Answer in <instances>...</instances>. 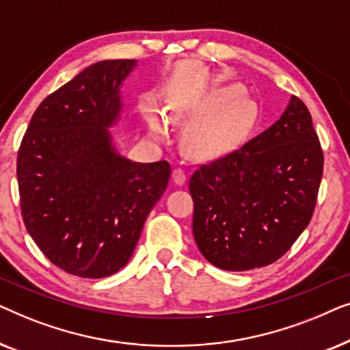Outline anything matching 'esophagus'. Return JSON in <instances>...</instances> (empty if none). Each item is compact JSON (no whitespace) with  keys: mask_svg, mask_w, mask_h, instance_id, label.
Wrapping results in <instances>:
<instances>
[{"mask_svg":"<svg viewBox=\"0 0 350 350\" xmlns=\"http://www.w3.org/2000/svg\"><path fill=\"white\" fill-rule=\"evenodd\" d=\"M172 180H174L175 185H185L186 181V174L183 169H174L172 172Z\"/></svg>","mask_w":350,"mask_h":350,"instance_id":"esophagus-1","label":"esophagus"}]
</instances>
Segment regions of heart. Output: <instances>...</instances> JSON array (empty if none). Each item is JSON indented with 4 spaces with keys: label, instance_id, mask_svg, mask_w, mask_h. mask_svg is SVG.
Returning a JSON list of instances; mask_svg holds the SVG:
<instances>
[{
    "label": "heart",
    "instance_id": "b5f03b06",
    "mask_svg": "<svg viewBox=\"0 0 350 350\" xmlns=\"http://www.w3.org/2000/svg\"><path fill=\"white\" fill-rule=\"evenodd\" d=\"M205 120L189 132V146L200 156H221L241 145L258 119L256 103L243 95L242 85L228 84L204 95L178 118ZM148 131L157 140L164 137V126L156 114L146 116Z\"/></svg>",
    "mask_w": 350,
    "mask_h": 350
}]
</instances>
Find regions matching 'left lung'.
Returning <instances> with one entry per match:
<instances>
[{"mask_svg": "<svg viewBox=\"0 0 350 350\" xmlns=\"http://www.w3.org/2000/svg\"><path fill=\"white\" fill-rule=\"evenodd\" d=\"M322 174L312 118L291 97L267 131L191 176L193 234L200 253L224 271L277 261L308 228Z\"/></svg>", "mask_w": 350, "mask_h": 350, "instance_id": "1", "label": "left lung"}]
</instances>
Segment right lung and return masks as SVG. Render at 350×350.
Instances as JSON below:
<instances>
[{"instance_id": "obj_1", "label": "right lung", "mask_w": 350, "mask_h": 350, "mask_svg": "<svg viewBox=\"0 0 350 350\" xmlns=\"http://www.w3.org/2000/svg\"><path fill=\"white\" fill-rule=\"evenodd\" d=\"M137 60H102L42 100L23 135L17 181L27 231L68 274L102 279L131 260L170 178L169 162H133L109 129Z\"/></svg>"}]
</instances>
